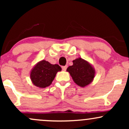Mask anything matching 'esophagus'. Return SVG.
Masks as SVG:
<instances>
[{
  "instance_id": "34e87169",
  "label": "esophagus",
  "mask_w": 129,
  "mask_h": 129,
  "mask_svg": "<svg viewBox=\"0 0 129 129\" xmlns=\"http://www.w3.org/2000/svg\"><path fill=\"white\" fill-rule=\"evenodd\" d=\"M67 66L62 67V70H63V71H66L67 70Z\"/></svg>"
}]
</instances>
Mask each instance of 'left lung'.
Wrapping results in <instances>:
<instances>
[{
	"instance_id": "obj_1",
	"label": "left lung",
	"mask_w": 129,
	"mask_h": 129,
	"mask_svg": "<svg viewBox=\"0 0 129 129\" xmlns=\"http://www.w3.org/2000/svg\"><path fill=\"white\" fill-rule=\"evenodd\" d=\"M75 83L81 87H85L93 82L95 76V69L87 60L78 57L73 60V65L67 69Z\"/></svg>"
}]
</instances>
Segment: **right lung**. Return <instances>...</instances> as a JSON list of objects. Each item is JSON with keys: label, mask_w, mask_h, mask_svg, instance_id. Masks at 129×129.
<instances>
[{"label": "right lung", "mask_w": 129, "mask_h": 129, "mask_svg": "<svg viewBox=\"0 0 129 129\" xmlns=\"http://www.w3.org/2000/svg\"><path fill=\"white\" fill-rule=\"evenodd\" d=\"M57 64H51L45 60L38 62L30 72V79L34 85L41 88L50 86L55 78L56 74L61 71Z\"/></svg>", "instance_id": "add662e5"}]
</instances>
